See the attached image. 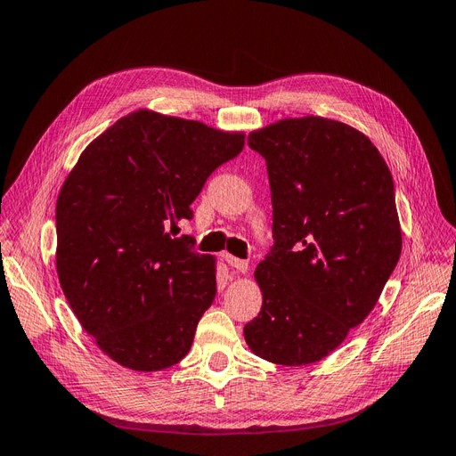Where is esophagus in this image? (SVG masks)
<instances>
[{
	"instance_id": "esophagus-1",
	"label": "esophagus",
	"mask_w": 456,
	"mask_h": 456,
	"mask_svg": "<svg viewBox=\"0 0 456 456\" xmlns=\"http://www.w3.org/2000/svg\"><path fill=\"white\" fill-rule=\"evenodd\" d=\"M224 260L228 262V266L232 270H236L238 273H247V270H249V265H247V260H241L238 256H232V255H224Z\"/></svg>"
}]
</instances>
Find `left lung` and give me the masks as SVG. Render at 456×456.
Here are the masks:
<instances>
[{
    "instance_id": "left-lung-1",
    "label": "left lung",
    "mask_w": 456,
    "mask_h": 456,
    "mask_svg": "<svg viewBox=\"0 0 456 456\" xmlns=\"http://www.w3.org/2000/svg\"><path fill=\"white\" fill-rule=\"evenodd\" d=\"M266 159L273 249L255 270L247 346L275 365L322 362L377 306L402 255L392 173L355 127L322 116L249 133Z\"/></svg>"
}]
</instances>
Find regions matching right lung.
<instances>
[{
  "mask_svg": "<svg viewBox=\"0 0 456 456\" xmlns=\"http://www.w3.org/2000/svg\"><path fill=\"white\" fill-rule=\"evenodd\" d=\"M243 131L134 110L81 151L57 200V273L77 322L110 360L141 372L190 352L216 295V258L175 240Z\"/></svg>",
  "mask_w": 456,
  "mask_h": 456,
  "instance_id": "1",
  "label": "right lung"
}]
</instances>
